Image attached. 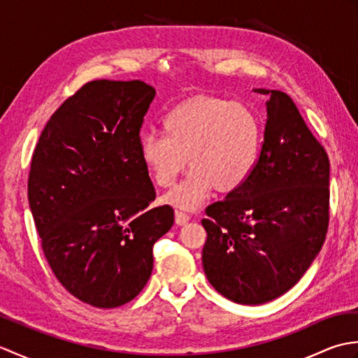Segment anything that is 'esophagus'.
I'll use <instances>...</instances> for the list:
<instances>
[{
  "label": "esophagus",
  "instance_id": "34e87169",
  "mask_svg": "<svg viewBox=\"0 0 358 358\" xmlns=\"http://www.w3.org/2000/svg\"><path fill=\"white\" fill-rule=\"evenodd\" d=\"M189 220H191V217H189L186 212H181V210H175V223H177L178 226H183L186 224Z\"/></svg>",
  "mask_w": 358,
  "mask_h": 358
}]
</instances>
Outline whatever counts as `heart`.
<instances>
[{"mask_svg": "<svg viewBox=\"0 0 358 358\" xmlns=\"http://www.w3.org/2000/svg\"><path fill=\"white\" fill-rule=\"evenodd\" d=\"M163 127L166 135H141L140 158L159 187L172 186L186 163L192 167L166 195L175 208L196 209L214 189L222 194L238 191L255 171L262 124L246 104L196 95L173 106Z\"/></svg>", "mask_w": 358, "mask_h": 358, "instance_id": "obj_1", "label": "heart"}]
</instances>
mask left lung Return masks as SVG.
Returning a JSON list of instances; mask_svg holds the SVG:
<instances>
[{"instance_id": "8db88e82", "label": "left lung", "mask_w": 358, "mask_h": 358, "mask_svg": "<svg viewBox=\"0 0 358 358\" xmlns=\"http://www.w3.org/2000/svg\"><path fill=\"white\" fill-rule=\"evenodd\" d=\"M268 95L264 140L248 183L206 208L203 269L240 305H263L299 283L329 224V158L291 96Z\"/></svg>"}]
</instances>
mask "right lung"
I'll list each match as a JSON object with an SVG mask.
<instances>
[{
	"instance_id": "add662e5",
	"label": "right lung",
	"mask_w": 358,
	"mask_h": 358,
	"mask_svg": "<svg viewBox=\"0 0 358 358\" xmlns=\"http://www.w3.org/2000/svg\"><path fill=\"white\" fill-rule=\"evenodd\" d=\"M154 96L140 80L86 83L34 150L27 192L43 252L59 283L90 306L134 300L154 268V243L173 224L171 206L149 208L155 189L140 158Z\"/></svg>"
}]
</instances>
